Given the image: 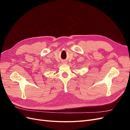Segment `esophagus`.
Masks as SVG:
<instances>
[{
  "mask_svg": "<svg viewBox=\"0 0 130 130\" xmlns=\"http://www.w3.org/2000/svg\"><path fill=\"white\" fill-rule=\"evenodd\" d=\"M63 63H64V64H67V62H64Z\"/></svg>",
  "mask_w": 130,
  "mask_h": 130,
  "instance_id": "obj_1",
  "label": "esophagus"
}]
</instances>
